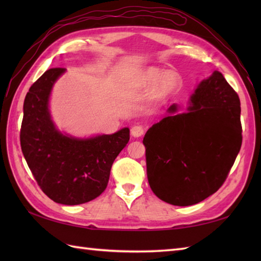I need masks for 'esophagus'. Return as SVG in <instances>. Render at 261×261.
<instances>
[{"instance_id": "obj_1", "label": "esophagus", "mask_w": 261, "mask_h": 261, "mask_svg": "<svg viewBox=\"0 0 261 261\" xmlns=\"http://www.w3.org/2000/svg\"><path fill=\"white\" fill-rule=\"evenodd\" d=\"M143 134H145V127L140 124H136L131 127V135L132 137L138 138V137H141Z\"/></svg>"}]
</instances>
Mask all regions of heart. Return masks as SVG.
<instances>
[{"label":"heart","instance_id":"b5f03b06","mask_svg":"<svg viewBox=\"0 0 261 261\" xmlns=\"http://www.w3.org/2000/svg\"><path fill=\"white\" fill-rule=\"evenodd\" d=\"M160 75H162V71L160 70L150 69L147 71L145 76H143V82L148 85H152L158 80L156 87H154V93H156V95L158 96H163L166 95V94L173 92L175 88L178 86L179 77L177 75L176 71L173 70L166 71L163 76Z\"/></svg>","mask_w":261,"mask_h":261}]
</instances>
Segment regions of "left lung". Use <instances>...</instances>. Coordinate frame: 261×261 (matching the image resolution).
I'll return each instance as SVG.
<instances>
[{"label":"left lung","instance_id":"left-lung-1","mask_svg":"<svg viewBox=\"0 0 261 261\" xmlns=\"http://www.w3.org/2000/svg\"><path fill=\"white\" fill-rule=\"evenodd\" d=\"M153 124L143 138L147 175L162 201L188 206L223 185L242 143L240 99L220 71L197 86L188 112Z\"/></svg>","mask_w":261,"mask_h":261}]
</instances>
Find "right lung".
Masks as SVG:
<instances>
[{
  "instance_id": "1",
  "label": "right lung",
  "mask_w": 261,
  "mask_h": 261,
  "mask_svg": "<svg viewBox=\"0 0 261 261\" xmlns=\"http://www.w3.org/2000/svg\"><path fill=\"white\" fill-rule=\"evenodd\" d=\"M65 68H50L33 83L23 104L21 149L41 191L54 202H90L108 186L112 164L130 139L123 127L113 135L77 139L55 127L49 96Z\"/></svg>"
}]
</instances>
